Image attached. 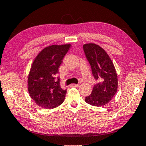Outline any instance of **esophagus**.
Returning <instances> with one entry per match:
<instances>
[{"mask_svg": "<svg viewBox=\"0 0 146 146\" xmlns=\"http://www.w3.org/2000/svg\"><path fill=\"white\" fill-rule=\"evenodd\" d=\"M79 86V84H72L70 85V87H75V88H76V87H78Z\"/></svg>", "mask_w": 146, "mask_h": 146, "instance_id": "obj_1", "label": "esophagus"}]
</instances>
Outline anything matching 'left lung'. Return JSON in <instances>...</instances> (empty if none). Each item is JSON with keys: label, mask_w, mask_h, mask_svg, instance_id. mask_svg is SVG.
Segmentation results:
<instances>
[{"label": "left lung", "mask_w": 146, "mask_h": 146, "mask_svg": "<svg viewBox=\"0 0 146 146\" xmlns=\"http://www.w3.org/2000/svg\"><path fill=\"white\" fill-rule=\"evenodd\" d=\"M85 56L91 67L92 75L98 83L85 101L90 105L102 107L111 101L117 90V76L111 58L99 45L88 43L83 45Z\"/></svg>", "instance_id": "1"}]
</instances>
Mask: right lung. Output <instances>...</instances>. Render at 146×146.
Returning <instances> with one entry per match:
<instances>
[{
	"instance_id": "obj_1",
	"label": "right lung",
	"mask_w": 146,
	"mask_h": 146,
	"mask_svg": "<svg viewBox=\"0 0 146 146\" xmlns=\"http://www.w3.org/2000/svg\"><path fill=\"white\" fill-rule=\"evenodd\" d=\"M70 44L53 45L37 55L28 76V91L39 107L53 109L64 101L66 89H62L57 77L58 68Z\"/></svg>"
}]
</instances>
